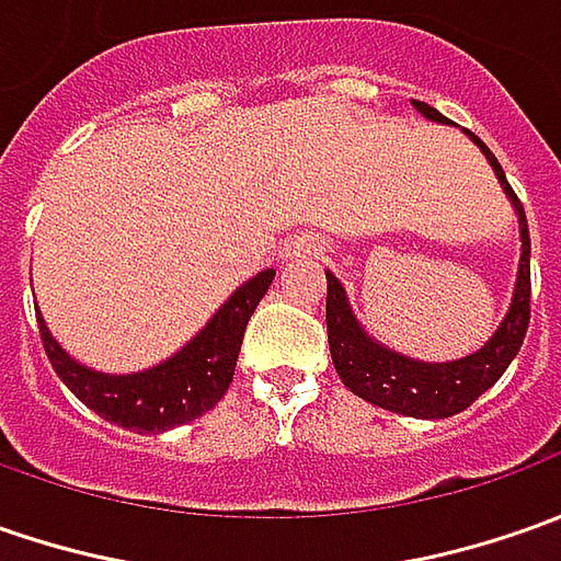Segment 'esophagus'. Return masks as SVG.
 <instances>
[{
	"instance_id": "34e87169",
	"label": "esophagus",
	"mask_w": 561,
	"mask_h": 561,
	"mask_svg": "<svg viewBox=\"0 0 561 561\" xmlns=\"http://www.w3.org/2000/svg\"><path fill=\"white\" fill-rule=\"evenodd\" d=\"M322 254V244L313 239V236H295L291 242L282 248V261L295 263V261H313Z\"/></svg>"
}]
</instances>
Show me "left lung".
I'll use <instances>...</instances> for the list:
<instances>
[{"label":"left lung","mask_w":561,"mask_h":561,"mask_svg":"<svg viewBox=\"0 0 561 561\" xmlns=\"http://www.w3.org/2000/svg\"><path fill=\"white\" fill-rule=\"evenodd\" d=\"M413 107L425 121L450 124L437 107L425 105V102L413 99ZM466 136L481 148V154L493 167L506 198L515 207L518 236H522V257H518L512 304L503 322L496 325V332L484 341V347H478L469 357L450 359V363H425V359L403 357L391 347H385L359 325L344 285L332 273H325V282H329L325 285V329H329V351H332L335 373L366 403H376L391 413L413 415V419H447V415L462 413L466 407H472L474 400L491 385H496V378L510 369L515 354L522 351L528 319H531V239H528L525 207L515 198L512 185L506 183V173L493 158L491 148L469 129H466Z\"/></svg>","instance_id":"left-lung-1"}]
</instances>
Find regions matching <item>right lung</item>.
Wrapping results in <instances>:
<instances>
[{
	"label": "right lung",
	"instance_id": "obj_1",
	"mask_svg": "<svg viewBox=\"0 0 561 561\" xmlns=\"http://www.w3.org/2000/svg\"><path fill=\"white\" fill-rule=\"evenodd\" d=\"M276 270H263L239 285L202 332L180 347L173 357L142 373L111 376L95 373L70 357L55 341L43 313L36 310L39 339L51 359V369L92 413L139 435H158L214 410L236 376V359L242 351L244 325L266 295Z\"/></svg>",
	"mask_w": 561,
	"mask_h": 561
}]
</instances>
